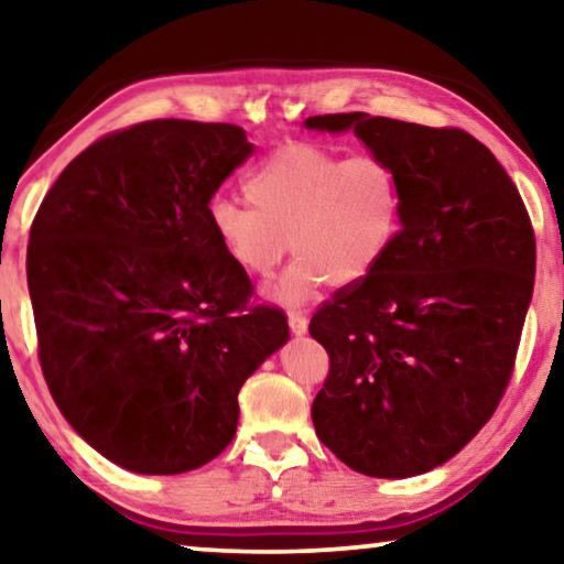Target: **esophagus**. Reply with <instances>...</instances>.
Segmentation results:
<instances>
[{
    "instance_id": "esophagus-1",
    "label": "esophagus",
    "mask_w": 564,
    "mask_h": 564,
    "mask_svg": "<svg viewBox=\"0 0 564 564\" xmlns=\"http://www.w3.org/2000/svg\"><path fill=\"white\" fill-rule=\"evenodd\" d=\"M288 323H290V330H292V334H297V336H303L305 330H307V318H305L303 313H297V311H292V313H290Z\"/></svg>"
}]
</instances>
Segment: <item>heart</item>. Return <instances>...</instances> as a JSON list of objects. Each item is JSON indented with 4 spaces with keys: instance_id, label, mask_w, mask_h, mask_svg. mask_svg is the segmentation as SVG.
<instances>
[{
    "instance_id": "obj_1",
    "label": "heart",
    "mask_w": 564,
    "mask_h": 564,
    "mask_svg": "<svg viewBox=\"0 0 564 564\" xmlns=\"http://www.w3.org/2000/svg\"><path fill=\"white\" fill-rule=\"evenodd\" d=\"M248 205L218 197L207 218L220 251L238 272L264 280L295 253L274 297L305 303L323 284L367 280L388 257L403 223V182L380 153L346 156L326 145L290 143L243 182Z\"/></svg>"
}]
</instances>
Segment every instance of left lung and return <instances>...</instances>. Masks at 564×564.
I'll return each instance as SVG.
<instances>
[{
    "label": "left lung",
    "mask_w": 564,
    "mask_h": 564,
    "mask_svg": "<svg viewBox=\"0 0 564 564\" xmlns=\"http://www.w3.org/2000/svg\"><path fill=\"white\" fill-rule=\"evenodd\" d=\"M354 130L403 182V223L367 280L311 318L328 351L315 434L369 477H413L452 459L511 382L534 292V226L488 145L462 128L315 115Z\"/></svg>",
    "instance_id": "1"
}]
</instances>
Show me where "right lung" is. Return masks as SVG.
Listing matches in <instances>:
<instances>
[{
  "instance_id": "add662e5",
  "label": "right lung",
  "mask_w": 564,
  "mask_h": 564,
  "mask_svg": "<svg viewBox=\"0 0 564 564\" xmlns=\"http://www.w3.org/2000/svg\"><path fill=\"white\" fill-rule=\"evenodd\" d=\"M249 156L228 122H138L84 149L35 213L28 288L45 384L76 434L130 473L218 457L246 377L290 338L207 218Z\"/></svg>"
}]
</instances>
